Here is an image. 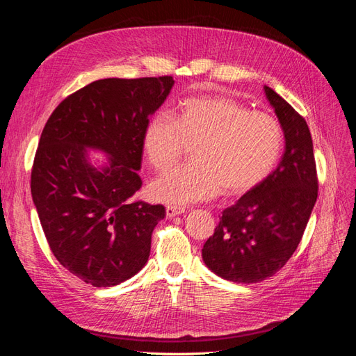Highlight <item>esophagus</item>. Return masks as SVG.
Returning a JSON list of instances; mask_svg holds the SVG:
<instances>
[{"label": "esophagus", "instance_id": "34e87169", "mask_svg": "<svg viewBox=\"0 0 356 356\" xmlns=\"http://www.w3.org/2000/svg\"><path fill=\"white\" fill-rule=\"evenodd\" d=\"M184 212H186L184 207H175V204H169V207H166V215L169 218L177 217V215H181Z\"/></svg>", "mask_w": 356, "mask_h": 356}]
</instances>
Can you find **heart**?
<instances>
[{
	"mask_svg": "<svg viewBox=\"0 0 356 356\" xmlns=\"http://www.w3.org/2000/svg\"><path fill=\"white\" fill-rule=\"evenodd\" d=\"M191 145V161L149 184L154 200L186 204L220 191L239 196L272 174L284 148V129L268 113L251 111L227 96L182 102L175 117L156 113L143 131V148L154 169L165 170Z\"/></svg>",
	"mask_w": 356,
	"mask_h": 356,
	"instance_id": "b5f03b06",
	"label": "heart"
}]
</instances>
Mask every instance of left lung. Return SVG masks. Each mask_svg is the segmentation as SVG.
<instances>
[{"label":"left lung","instance_id":"1","mask_svg":"<svg viewBox=\"0 0 356 356\" xmlns=\"http://www.w3.org/2000/svg\"><path fill=\"white\" fill-rule=\"evenodd\" d=\"M264 93L284 129L285 153L261 184L222 211L202 258L225 281L255 284L281 270L294 254L318 197L309 126L273 89Z\"/></svg>","mask_w":356,"mask_h":356}]
</instances>
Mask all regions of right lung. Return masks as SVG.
Instances as JSON below:
<instances>
[{
  "label": "right lung",
  "instance_id": "obj_1",
  "mask_svg": "<svg viewBox=\"0 0 356 356\" xmlns=\"http://www.w3.org/2000/svg\"><path fill=\"white\" fill-rule=\"evenodd\" d=\"M172 77L104 79L70 95L40 138L31 195L56 260L93 286H114L147 264L163 204L132 200L141 188L143 131ZM89 151L107 159L93 164Z\"/></svg>",
  "mask_w": 356,
  "mask_h": 356
}]
</instances>
